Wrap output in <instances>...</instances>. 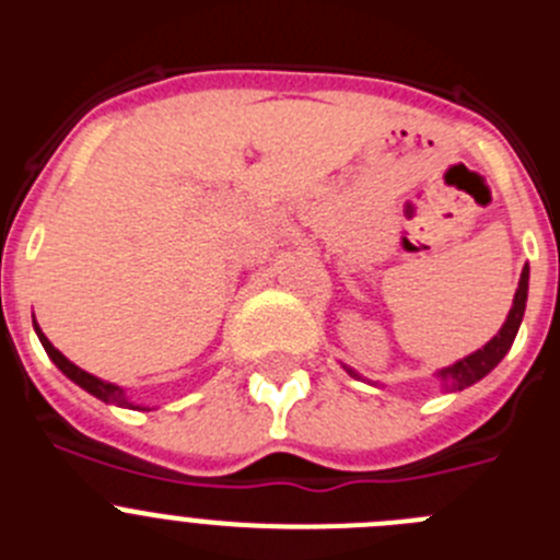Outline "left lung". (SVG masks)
<instances>
[{"label":"left lung","mask_w":560,"mask_h":560,"mask_svg":"<svg viewBox=\"0 0 560 560\" xmlns=\"http://www.w3.org/2000/svg\"><path fill=\"white\" fill-rule=\"evenodd\" d=\"M527 289H530V266H524L522 269V277H518V289H516V294H513V305H511V311H508V319H504V325L499 328V334L493 336L488 345H482L479 350H474L471 355H465V359L454 361V364H448V368H443L434 373V378L440 381V387L446 389V393H459V389L471 387V384L482 381L485 375L491 373L499 361L508 355V350H511L513 339H516V334H518V325H522V319H524ZM341 368L348 370V375H353V378H364V375H359L353 368H348V364H341ZM370 384H373V387H384V384H378V381H370Z\"/></svg>","instance_id":"1"}]
</instances>
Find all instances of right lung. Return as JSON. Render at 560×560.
<instances>
[{"instance_id": "add662e5", "label": "right lung", "mask_w": 560, "mask_h": 560, "mask_svg": "<svg viewBox=\"0 0 560 560\" xmlns=\"http://www.w3.org/2000/svg\"><path fill=\"white\" fill-rule=\"evenodd\" d=\"M33 328H36L38 341H42V345H44V350H47V355H49V359H52V364H56V368L61 370V373L67 375L69 381H75L78 387L86 389V393L95 395V398H101L103 404H114V407H122V409H142V412H145L148 407H140V404H133V400L126 395V389L117 387V384H112V381H103V378H97V375L86 373V370H81V368H78V364H72V361H69L67 355L61 353V350L52 348V341H49L47 336L42 334V328H38V325H36V319H33Z\"/></svg>"}]
</instances>
